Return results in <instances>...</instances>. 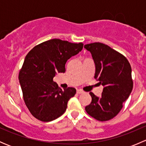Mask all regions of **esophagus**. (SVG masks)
<instances>
[{"mask_svg": "<svg viewBox=\"0 0 146 146\" xmlns=\"http://www.w3.org/2000/svg\"><path fill=\"white\" fill-rule=\"evenodd\" d=\"M83 91L82 90H77V94H82L83 93Z\"/></svg>", "mask_w": 146, "mask_h": 146, "instance_id": "34e87169", "label": "esophagus"}]
</instances>
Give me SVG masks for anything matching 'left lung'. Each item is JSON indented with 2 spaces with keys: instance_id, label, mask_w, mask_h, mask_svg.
Returning <instances> with one entry per match:
<instances>
[{
  "instance_id": "8db88e82",
  "label": "left lung",
  "mask_w": 146,
  "mask_h": 146,
  "mask_svg": "<svg viewBox=\"0 0 146 146\" xmlns=\"http://www.w3.org/2000/svg\"><path fill=\"white\" fill-rule=\"evenodd\" d=\"M84 48L95 62V78L104 86L101 97L90 92L92 102L85 111L100 121L110 120L119 114L133 89L131 67L124 56L104 44L95 42Z\"/></svg>"
}]
</instances>
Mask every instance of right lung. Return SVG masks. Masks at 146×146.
Instances as JSON below:
<instances>
[{"label":"right lung","instance_id":"add662e5","mask_svg":"<svg viewBox=\"0 0 146 146\" xmlns=\"http://www.w3.org/2000/svg\"><path fill=\"white\" fill-rule=\"evenodd\" d=\"M82 43L53 39L35 46L27 54L19 73L23 99L32 116L48 122L66 111L69 100L76 93L74 88L62 90L54 78L66 71L65 64L82 49Z\"/></svg>","mask_w":146,"mask_h":146}]
</instances>
